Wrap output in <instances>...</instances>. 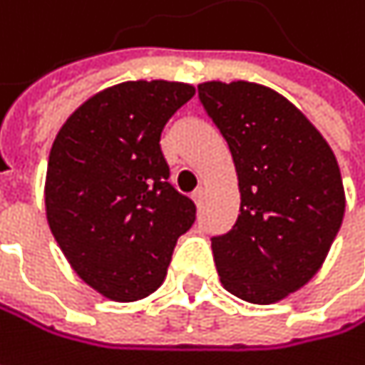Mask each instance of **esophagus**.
Listing matches in <instances>:
<instances>
[{
  "instance_id": "obj_1",
  "label": "esophagus",
  "mask_w": 365,
  "mask_h": 365,
  "mask_svg": "<svg viewBox=\"0 0 365 365\" xmlns=\"http://www.w3.org/2000/svg\"><path fill=\"white\" fill-rule=\"evenodd\" d=\"M192 200L200 207V205H202V200H205V190H202V187H196V190L192 192Z\"/></svg>"
}]
</instances>
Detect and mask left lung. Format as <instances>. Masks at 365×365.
Returning a JSON list of instances; mask_svg holds the SVG:
<instances>
[{
	"instance_id": "8db88e82",
	"label": "left lung",
	"mask_w": 365,
	"mask_h": 365,
	"mask_svg": "<svg viewBox=\"0 0 365 365\" xmlns=\"http://www.w3.org/2000/svg\"><path fill=\"white\" fill-rule=\"evenodd\" d=\"M198 98L225 138L240 187V213L211 238L227 292L269 305L317 274L343 215L341 169L322 133L265 85L209 81Z\"/></svg>"
}]
</instances>
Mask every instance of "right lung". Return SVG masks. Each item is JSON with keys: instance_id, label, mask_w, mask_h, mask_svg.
I'll list each match as a JSON object with an SVG mask.
<instances>
[{"instance_id": "1", "label": "right lung", "mask_w": 365, "mask_h": 365, "mask_svg": "<svg viewBox=\"0 0 365 365\" xmlns=\"http://www.w3.org/2000/svg\"><path fill=\"white\" fill-rule=\"evenodd\" d=\"M175 81H127L91 96L58 131L46 213L77 276L118 303L152 294L167 276L196 205L169 180L167 120L194 96Z\"/></svg>"}]
</instances>
